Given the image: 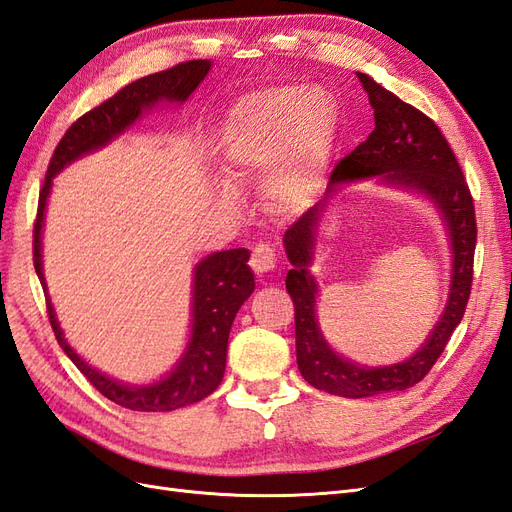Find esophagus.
<instances>
[{"label":"esophagus","instance_id":"34e87169","mask_svg":"<svg viewBox=\"0 0 512 512\" xmlns=\"http://www.w3.org/2000/svg\"><path fill=\"white\" fill-rule=\"evenodd\" d=\"M250 265L256 273H267L273 271L277 267V254H275V247L269 243H258L254 250H252V258H250Z\"/></svg>","mask_w":512,"mask_h":512}]
</instances>
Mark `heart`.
Returning a JSON list of instances; mask_svg holds the SVG:
<instances>
[{
    "label": "heart",
    "instance_id": "1",
    "mask_svg": "<svg viewBox=\"0 0 512 512\" xmlns=\"http://www.w3.org/2000/svg\"><path fill=\"white\" fill-rule=\"evenodd\" d=\"M337 108L320 89L271 87L241 98L224 121L220 151L226 179L237 183L275 167L273 190L286 205H301L318 181ZM224 203L230 196L224 194Z\"/></svg>",
    "mask_w": 512,
    "mask_h": 512
}]
</instances>
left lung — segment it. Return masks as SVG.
<instances>
[{
	"label": "left lung",
	"instance_id": "8db88e82",
	"mask_svg": "<svg viewBox=\"0 0 512 512\" xmlns=\"http://www.w3.org/2000/svg\"><path fill=\"white\" fill-rule=\"evenodd\" d=\"M356 76L374 108L376 128L371 130L367 141L335 166L327 194L335 192L339 185L367 177H380L391 185L427 194L438 205L451 237L453 284L442 318L414 356L389 367L356 365L329 348L316 320L318 286L307 265L312 262L322 205L307 209L286 230L284 245L294 267L286 275V290L294 303L299 371L316 389L350 399L406 391L429 374L466 312L476 250L474 200L455 153L440 128L433 119L378 85L371 76L363 72H356Z\"/></svg>",
	"mask_w": 512,
	"mask_h": 512
}]
</instances>
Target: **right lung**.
I'll list each match as a JSON object with an SVG mask.
<instances>
[{
    "label": "right lung",
    "instance_id": "obj_1",
    "mask_svg": "<svg viewBox=\"0 0 512 512\" xmlns=\"http://www.w3.org/2000/svg\"><path fill=\"white\" fill-rule=\"evenodd\" d=\"M211 68L207 59L183 61L168 70L143 76L123 89L113 98L104 100L100 106L76 119L61 136L53 151V158L46 170L44 185L38 198V213L34 222V267L38 280L46 292L42 275V222L46 198L51 192L53 177L61 168H66L76 158L89 151L104 147L123 130L141 117L143 111L162 100L183 102L198 83L205 79ZM250 252L245 247L239 250L215 252L198 262L194 271V297H192V335L188 350L183 352L177 367L166 378L149 386H128L113 378L100 374L98 369L87 365L64 339L55 318L49 294H46V312L57 344L64 348L70 361L81 369V374L96 386V389L111 399L113 404L136 410V412H170L183 406L196 404L218 389L226 369L228 333L243 301L254 292V273L247 267Z\"/></svg>",
    "mask_w": 512,
    "mask_h": 512
}]
</instances>
